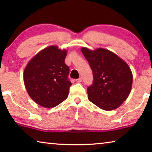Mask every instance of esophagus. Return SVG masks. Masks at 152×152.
<instances>
[{
  "mask_svg": "<svg viewBox=\"0 0 152 152\" xmlns=\"http://www.w3.org/2000/svg\"><path fill=\"white\" fill-rule=\"evenodd\" d=\"M76 81L77 82H81L82 81V78H79L78 79H76Z\"/></svg>",
  "mask_w": 152,
  "mask_h": 152,
  "instance_id": "1",
  "label": "esophagus"
}]
</instances>
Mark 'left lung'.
I'll use <instances>...</instances> for the list:
<instances>
[{
  "label": "left lung",
  "mask_w": 152,
  "mask_h": 152,
  "mask_svg": "<svg viewBox=\"0 0 152 152\" xmlns=\"http://www.w3.org/2000/svg\"><path fill=\"white\" fill-rule=\"evenodd\" d=\"M88 61L94 81L87 88L88 99L98 107L112 110L122 104L132 91L133 75L125 61L112 51L82 48Z\"/></svg>",
  "instance_id": "obj_1"
}]
</instances>
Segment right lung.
<instances>
[{"instance_id":"obj_1","label":"right lung","mask_w":152,"mask_h":152,"mask_svg":"<svg viewBox=\"0 0 152 152\" xmlns=\"http://www.w3.org/2000/svg\"><path fill=\"white\" fill-rule=\"evenodd\" d=\"M67 50L51 45L37 53L24 70L28 94L40 106L55 107L67 99L72 85L69 67L64 62Z\"/></svg>"}]
</instances>
